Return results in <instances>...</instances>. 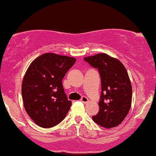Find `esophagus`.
<instances>
[{
    "label": "esophagus",
    "mask_w": 156,
    "mask_h": 156,
    "mask_svg": "<svg viewBox=\"0 0 156 156\" xmlns=\"http://www.w3.org/2000/svg\"><path fill=\"white\" fill-rule=\"evenodd\" d=\"M80 101L83 102V103H88L89 99L87 98V97H82L81 99H80Z\"/></svg>",
    "instance_id": "34e87169"
}]
</instances>
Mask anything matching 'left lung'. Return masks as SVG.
Masks as SVG:
<instances>
[{"mask_svg":"<svg viewBox=\"0 0 156 156\" xmlns=\"http://www.w3.org/2000/svg\"><path fill=\"white\" fill-rule=\"evenodd\" d=\"M83 59L98 69L101 78L100 110L92 119L105 128L117 126L131 106L132 87L125 66L105 53L84 57Z\"/></svg>","mask_w":156,"mask_h":156,"instance_id":"8db88e82","label":"left lung"}]
</instances>
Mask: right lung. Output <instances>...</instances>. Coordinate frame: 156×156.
<instances>
[{"label": "right lung", "instance_id": "right-lung-1", "mask_svg": "<svg viewBox=\"0 0 156 156\" xmlns=\"http://www.w3.org/2000/svg\"><path fill=\"white\" fill-rule=\"evenodd\" d=\"M73 57L44 53L30 64L23 80L22 97L27 114L39 126L52 128L65 118L68 101L62 79L76 63Z\"/></svg>", "mask_w": 156, "mask_h": 156}]
</instances>
